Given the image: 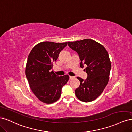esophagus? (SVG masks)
<instances>
[{"mask_svg":"<svg viewBox=\"0 0 132 132\" xmlns=\"http://www.w3.org/2000/svg\"><path fill=\"white\" fill-rule=\"evenodd\" d=\"M75 78V77H73V76H70V80H72V79H73Z\"/></svg>","mask_w":132,"mask_h":132,"instance_id":"34e87169","label":"esophagus"}]
</instances>
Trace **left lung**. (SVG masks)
Wrapping results in <instances>:
<instances>
[{
  "mask_svg": "<svg viewBox=\"0 0 132 132\" xmlns=\"http://www.w3.org/2000/svg\"><path fill=\"white\" fill-rule=\"evenodd\" d=\"M68 45L78 54L80 67L87 66L84 71L87 78L77 77L80 85L75 95L82 102H91L100 96L108 82L111 63L108 52L103 45L91 39L68 42Z\"/></svg>",
  "mask_w": 132,
  "mask_h": 132,
  "instance_id": "8db88e82",
  "label": "left lung"
}]
</instances>
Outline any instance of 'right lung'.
<instances>
[{"instance_id": "right-lung-1", "label": "right lung", "mask_w": 132, "mask_h": 132, "mask_svg": "<svg viewBox=\"0 0 132 132\" xmlns=\"http://www.w3.org/2000/svg\"><path fill=\"white\" fill-rule=\"evenodd\" d=\"M67 42L44 41L33 47L28 56L25 75L31 91L40 101L51 104L61 96V89L69 80L67 75L59 76L51 69Z\"/></svg>"}]
</instances>
